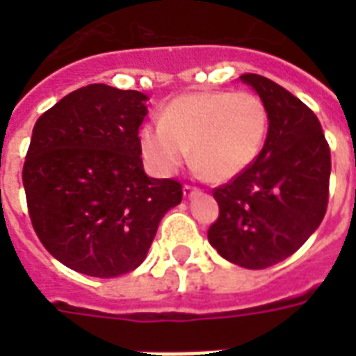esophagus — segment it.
<instances>
[{
    "label": "esophagus",
    "instance_id": "obj_1",
    "mask_svg": "<svg viewBox=\"0 0 356 356\" xmlns=\"http://www.w3.org/2000/svg\"><path fill=\"white\" fill-rule=\"evenodd\" d=\"M200 192H201V190L197 188V186H192V184H184V186H183L184 197H192V195L200 194Z\"/></svg>",
    "mask_w": 356,
    "mask_h": 356
}]
</instances>
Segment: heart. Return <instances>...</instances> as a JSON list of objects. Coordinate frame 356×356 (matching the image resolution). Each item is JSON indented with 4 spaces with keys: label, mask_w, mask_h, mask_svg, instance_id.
Instances as JSON below:
<instances>
[{
    "label": "heart",
    "mask_w": 356,
    "mask_h": 356,
    "mask_svg": "<svg viewBox=\"0 0 356 356\" xmlns=\"http://www.w3.org/2000/svg\"><path fill=\"white\" fill-rule=\"evenodd\" d=\"M268 129L262 99L251 92H194L175 97L161 122L140 131L145 156L161 173L192 164L211 183H225L259 155Z\"/></svg>",
    "instance_id": "b5f03b06"
}]
</instances>
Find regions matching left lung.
I'll return each instance as SVG.
<instances>
[{
	"instance_id": "left-lung-1",
	"label": "left lung",
	"mask_w": 356,
	"mask_h": 356,
	"mask_svg": "<svg viewBox=\"0 0 356 356\" xmlns=\"http://www.w3.org/2000/svg\"><path fill=\"white\" fill-rule=\"evenodd\" d=\"M240 79L260 96L270 127L257 159L212 190L220 214L207 234L229 262L264 270L296 253L320 227L329 203L331 149L320 120L301 99L262 75Z\"/></svg>"
}]
</instances>
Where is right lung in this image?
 <instances>
[{
	"label": "right lung",
	"instance_id": "1",
	"mask_svg": "<svg viewBox=\"0 0 356 356\" xmlns=\"http://www.w3.org/2000/svg\"><path fill=\"white\" fill-rule=\"evenodd\" d=\"M147 97L88 85L36 120L25 155V200L42 245L99 279L144 262L162 216L183 200L177 179L147 177L138 129Z\"/></svg>",
	"mask_w": 356,
	"mask_h": 356
}]
</instances>
